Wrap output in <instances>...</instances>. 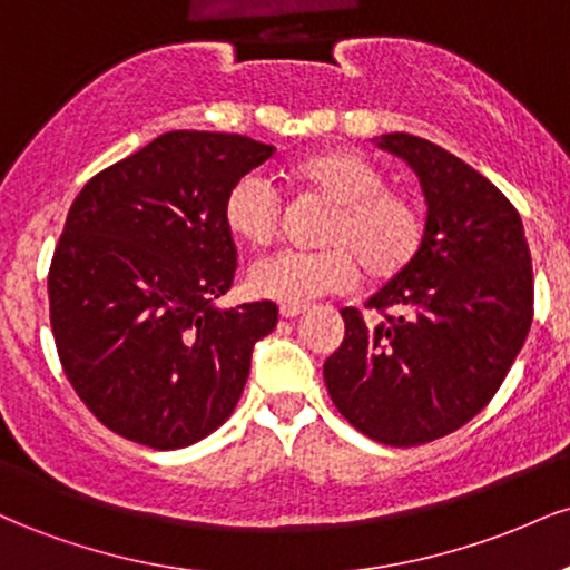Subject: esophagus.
Instances as JSON below:
<instances>
[{
  "mask_svg": "<svg viewBox=\"0 0 570 570\" xmlns=\"http://www.w3.org/2000/svg\"><path fill=\"white\" fill-rule=\"evenodd\" d=\"M281 318H297L305 313V305H281Z\"/></svg>",
  "mask_w": 570,
  "mask_h": 570,
  "instance_id": "esophagus-1",
  "label": "esophagus"
}]
</instances>
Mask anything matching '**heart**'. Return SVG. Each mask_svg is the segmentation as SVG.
I'll use <instances>...</instances> for the list:
<instances>
[{"label":"heart","mask_w":570,"mask_h":570,"mask_svg":"<svg viewBox=\"0 0 570 570\" xmlns=\"http://www.w3.org/2000/svg\"><path fill=\"white\" fill-rule=\"evenodd\" d=\"M289 179L332 206L318 252H286L254 265L248 289L281 305L345 294L362 281H391L421 257L429 222L421 200L389 187L375 163L348 149H322L289 166ZM222 225L235 244L267 248L281 227V200L263 176L244 174L222 200Z\"/></svg>","instance_id":"heart-1"}]
</instances>
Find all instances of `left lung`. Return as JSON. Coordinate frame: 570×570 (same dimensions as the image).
Here are the masks:
<instances>
[{
  "label": "left lung",
  "instance_id": "1",
  "mask_svg": "<svg viewBox=\"0 0 570 570\" xmlns=\"http://www.w3.org/2000/svg\"><path fill=\"white\" fill-rule=\"evenodd\" d=\"M381 147L421 179L429 233L421 257L367 311H340L343 345L324 383L340 415L391 448L466 426L501 389L533 322L531 248L517 208L472 166L421 136Z\"/></svg>",
  "mask_w": 570,
  "mask_h": 570
}]
</instances>
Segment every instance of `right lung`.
<instances>
[{"label":"right lung","mask_w":570,"mask_h":570,"mask_svg":"<svg viewBox=\"0 0 570 570\" xmlns=\"http://www.w3.org/2000/svg\"><path fill=\"white\" fill-rule=\"evenodd\" d=\"M273 153L238 134L171 130L71 203L48 273L50 326L71 389L115 434L179 450L238 404L278 307H214L238 267L222 200Z\"/></svg>","instance_id":"1"}]
</instances>
